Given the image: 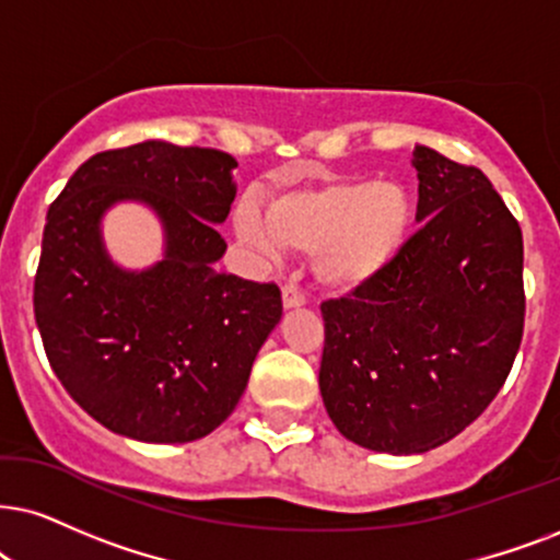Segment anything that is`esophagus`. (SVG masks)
Returning a JSON list of instances; mask_svg holds the SVG:
<instances>
[{
	"label": "esophagus",
	"instance_id": "34e87169",
	"mask_svg": "<svg viewBox=\"0 0 560 560\" xmlns=\"http://www.w3.org/2000/svg\"><path fill=\"white\" fill-rule=\"evenodd\" d=\"M281 302H284V310H296L304 304V294L294 284H287L281 289Z\"/></svg>",
	"mask_w": 560,
	"mask_h": 560
}]
</instances>
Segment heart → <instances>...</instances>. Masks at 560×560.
<instances>
[{
    "mask_svg": "<svg viewBox=\"0 0 560 560\" xmlns=\"http://www.w3.org/2000/svg\"><path fill=\"white\" fill-rule=\"evenodd\" d=\"M416 203L400 183L349 178L294 188L266 203L237 209L235 230L247 245L276 253L279 245L313 253V273L328 292H357L406 250Z\"/></svg>",
    "mask_w": 560,
    "mask_h": 560,
    "instance_id": "b5f03b06",
    "label": "heart"
}]
</instances>
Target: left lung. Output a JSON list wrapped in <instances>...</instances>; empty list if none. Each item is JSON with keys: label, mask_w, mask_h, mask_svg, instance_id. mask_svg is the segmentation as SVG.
<instances>
[{"label": "left lung", "mask_w": 560, "mask_h": 560, "mask_svg": "<svg viewBox=\"0 0 560 560\" xmlns=\"http://www.w3.org/2000/svg\"><path fill=\"white\" fill-rule=\"evenodd\" d=\"M421 230L385 273L323 304L320 395L372 452L421 455L470 427L525 325L522 230L478 167L416 144Z\"/></svg>", "instance_id": "obj_1"}]
</instances>
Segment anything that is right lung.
<instances>
[{
  "instance_id": "1",
  "label": "right lung",
  "mask_w": 560,
  "mask_h": 560,
  "mask_svg": "<svg viewBox=\"0 0 560 560\" xmlns=\"http://www.w3.org/2000/svg\"><path fill=\"white\" fill-rule=\"evenodd\" d=\"M237 160L162 139L92 154L46 214L35 323L67 393L105 429L152 444L194 442L243 398L281 292L217 271ZM141 202L163 228V258L124 269L102 217Z\"/></svg>"
}]
</instances>
